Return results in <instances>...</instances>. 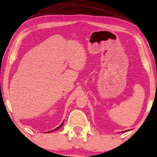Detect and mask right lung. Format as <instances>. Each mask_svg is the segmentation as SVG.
Listing matches in <instances>:
<instances>
[{
    "label": "right lung",
    "instance_id": "obj_1",
    "mask_svg": "<svg viewBox=\"0 0 157 157\" xmlns=\"http://www.w3.org/2000/svg\"><path fill=\"white\" fill-rule=\"evenodd\" d=\"M63 123H62V124H60V125H59V127H57V128H56V129H55L54 130H52V131H55V130H57L58 129H59V128H60V127H62V125H63ZM50 132H51V131H50Z\"/></svg>",
    "mask_w": 157,
    "mask_h": 157
}]
</instances>
